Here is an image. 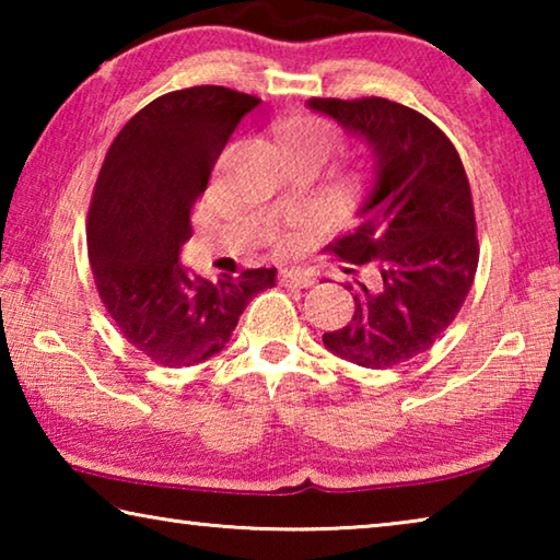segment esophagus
Returning a JSON list of instances; mask_svg holds the SVG:
<instances>
[{"mask_svg": "<svg viewBox=\"0 0 560 560\" xmlns=\"http://www.w3.org/2000/svg\"><path fill=\"white\" fill-rule=\"evenodd\" d=\"M281 281L287 283V287L308 289V287H314V273H308V271H299V269H291V271H283V273H281Z\"/></svg>", "mask_w": 560, "mask_h": 560, "instance_id": "34e87169", "label": "esophagus"}]
</instances>
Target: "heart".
Instances as JSON below:
<instances>
[{"label":"heart","instance_id":"heart-1","mask_svg":"<svg viewBox=\"0 0 560 560\" xmlns=\"http://www.w3.org/2000/svg\"><path fill=\"white\" fill-rule=\"evenodd\" d=\"M281 145L283 143H299V145H318L330 148L334 143V132H330L328 122L318 118H291L279 130Z\"/></svg>","mask_w":560,"mask_h":560}]
</instances>
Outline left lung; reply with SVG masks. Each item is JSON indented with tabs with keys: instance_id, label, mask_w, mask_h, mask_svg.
<instances>
[{
	"instance_id": "left-lung-1",
	"label": "left lung",
	"mask_w": 560,
	"mask_h": 560,
	"mask_svg": "<svg viewBox=\"0 0 560 560\" xmlns=\"http://www.w3.org/2000/svg\"><path fill=\"white\" fill-rule=\"evenodd\" d=\"M306 106L334 118L373 160L358 226L330 252L373 264L381 279L375 289L358 281L353 318L324 334V346L363 368L405 363L444 334L477 273L467 173L450 138L400 103L311 98Z\"/></svg>"
}]
</instances>
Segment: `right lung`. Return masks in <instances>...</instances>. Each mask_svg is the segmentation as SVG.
<instances>
[{
    "instance_id": "right-lung-1",
    "label": "right lung",
    "mask_w": 560,
    "mask_h": 560,
    "mask_svg": "<svg viewBox=\"0 0 560 560\" xmlns=\"http://www.w3.org/2000/svg\"><path fill=\"white\" fill-rule=\"evenodd\" d=\"M259 98L224 86L173 91L138 110L101 167L89 212V259L110 318L160 365L205 363L226 348L277 269L210 281L179 264L189 212L217 158Z\"/></svg>"
}]
</instances>
